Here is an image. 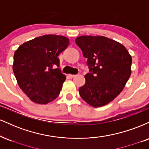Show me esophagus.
Listing matches in <instances>:
<instances>
[{
    "mask_svg": "<svg viewBox=\"0 0 149 149\" xmlns=\"http://www.w3.org/2000/svg\"><path fill=\"white\" fill-rule=\"evenodd\" d=\"M69 76L70 77V78H73V77H75L76 76V75H73V74H69Z\"/></svg>",
    "mask_w": 149,
    "mask_h": 149,
    "instance_id": "obj_1",
    "label": "esophagus"
}]
</instances>
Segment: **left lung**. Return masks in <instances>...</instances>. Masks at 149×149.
Here are the masks:
<instances>
[{"label": "left lung", "mask_w": 149, "mask_h": 149, "mask_svg": "<svg viewBox=\"0 0 149 149\" xmlns=\"http://www.w3.org/2000/svg\"><path fill=\"white\" fill-rule=\"evenodd\" d=\"M76 43L88 59L90 71L79 88L80 97L94 107L110 103L130 76L131 55L122 44L104 36H82L76 38Z\"/></svg>", "instance_id": "1"}]
</instances>
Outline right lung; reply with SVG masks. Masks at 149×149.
I'll return each instance as SVG.
<instances>
[{
  "label": "right lung",
  "mask_w": 149,
  "mask_h": 149,
  "mask_svg": "<svg viewBox=\"0 0 149 149\" xmlns=\"http://www.w3.org/2000/svg\"><path fill=\"white\" fill-rule=\"evenodd\" d=\"M69 44L67 38L49 34L29 40L15 51L13 72L32 102L46 104L59 96L66 76L59 68L58 56Z\"/></svg>",
  "instance_id": "1"
}]
</instances>
